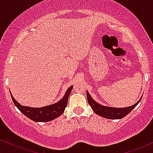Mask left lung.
<instances>
[{
	"label": "left lung",
	"instance_id": "1",
	"mask_svg": "<svg viewBox=\"0 0 153 153\" xmlns=\"http://www.w3.org/2000/svg\"><path fill=\"white\" fill-rule=\"evenodd\" d=\"M87 96L88 103L93 110L94 112L96 114L102 116V117L108 118V119H120L126 116V115L129 114L130 112L137 105V104L140 102L142 98H140V100L134 104V105L129 106V107L123 108H111L106 107V106L101 105L97 102H96L92 98L90 93L87 91Z\"/></svg>",
	"mask_w": 153,
	"mask_h": 153
}]
</instances>
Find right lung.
Returning a JSON list of instances; mask_svg holds the SVG:
<instances>
[{"label":"right lung","instance_id":"obj_1","mask_svg":"<svg viewBox=\"0 0 153 153\" xmlns=\"http://www.w3.org/2000/svg\"><path fill=\"white\" fill-rule=\"evenodd\" d=\"M72 87H73V86L70 87L66 90L64 97L58 102L42 108H31L23 106L13 98L12 95H11L12 100L17 107V108L19 110L22 114H24V115H25L27 117L30 118L32 121H36V122H48V121H51L55 118H58V116L63 114L66 105H67L68 96L71 93Z\"/></svg>","mask_w":153,"mask_h":153}]
</instances>
